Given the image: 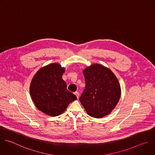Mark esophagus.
<instances>
[{
	"mask_svg": "<svg viewBox=\"0 0 155 155\" xmlns=\"http://www.w3.org/2000/svg\"><path fill=\"white\" fill-rule=\"evenodd\" d=\"M74 94L76 96V97H77V98L78 99L79 98V93L78 92V91H76L75 93H74Z\"/></svg>",
	"mask_w": 155,
	"mask_h": 155,
	"instance_id": "34e87169",
	"label": "esophagus"
}]
</instances>
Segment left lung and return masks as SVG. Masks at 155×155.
I'll use <instances>...</instances> for the list:
<instances>
[{
    "instance_id": "1",
    "label": "left lung",
    "mask_w": 155,
    "mask_h": 155,
    "mask_svg": "<svg viewBox=\"0 0 155 155\" xmlns=\"http://www.w3.org/2000/svg\"><path fill=\"white\" fill-rule=\"evenodd\" d=\"M85 88L79 98L88 115L101 118L109 114L119 102L121 89L112 71L99 64L83 70Z\"/></svg>"
}]
</instances>
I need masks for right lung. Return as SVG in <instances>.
Instances as JSON below:
<instances>
[{
    "label": "right lung",
    "instance_id": "add662e5",
    "mask_svg": "<svg viewBox=\"0 0 155 155\" xmlns=\"http://www.w3.org/2000/svg\"><path fill=\"white\" fill-rule=\"evenodd\" d=\"M65 70L58 63L48 64L40 68L31 80V99L37 108L48 116L60 115L71 102L77 99L67 89V84L62 79Z\"/></svg>",
    "mask_w": 155,
    "mask_h": 155
}]
</instances>
